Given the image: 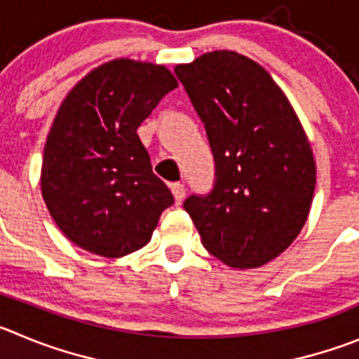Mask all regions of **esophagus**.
Segmentation results:
<instances>
[{"label":"esophagus","instance_id":"obj_1","mask_svg":"<svg viewBox=\"0 0 359 359\" xmlns=\"http://www.w3.org/2000/svg\"><path fill=\"white\" fill-rule=\"evenodd\" d=\"M170 189H172L173 198H175V202L177 203H182L184 196H186V189H184V184L173 182V184H170Z\"/></svg>","mask_w":359,"mask_h":359}]
</instances>
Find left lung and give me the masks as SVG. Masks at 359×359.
Returning a JSON list of instances; mask_svg holds the SVG:
<instances>
[{
  "instance_id": "left-lung-1",
  "label": "left lung",
  "mask_w": 359,
  "mask_h": 359,
  "mask_svg": "<svg viewBox=\"0 0 359 359\" xmlns=\"http://www.w3.org/2000/svg\"><path fill=\"white\" fill-rule=\"evenodd\" d=\"M214 157L207 195L184 202L202 244L230 267L253 269L292 244L310 212L316 163L292 106L269 74L233 51L177 65Z\"/></svg>"
}]
</instances>
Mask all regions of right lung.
Here are the masks:
<instances>
[{
    "label": "right lung",
    "mask_w": 359,
    "mask_h": 359,
    "mask_svg": "<svg viewBox=\"0 0 359 359\" xmlns=\"http://www.w3.org/2000/svg\"><path fill=\"white\" fill-rule=\"evenodd\" d=\"M173 88L163 65L115 60L92 70L60 106L40 184L58 229L83 250L129 255L175 202L136 133Z\"/></svg>",
    "instance_id": "add662e5"
}]
</instances>
